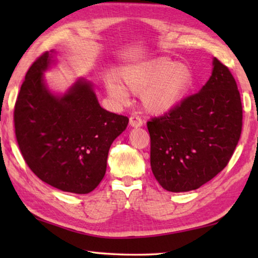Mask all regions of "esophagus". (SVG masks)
Here are the masks:
<instances>
[{
    "label": "esophagus",
    "instance_id": "34e87169",
    "mask_svg": "<svg viewBox=\"0 0 258 258\" xmlns=\"http://www.w3.org/2000/svg\"><path fill=\"white\" fill-rule=\"evenodd\" d=\"M130 125L132 127H141L143 125V121L141 119V117L139 115H132L130 117Z\"/></svg>",
    "mask_w": 258,
    "mask_h": 258
}]
</instances>
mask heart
I'll list each match as a JSON object with an SVG mask.
<instances>
[{
  "instance_id": "b5f03b06",
  "label": "heart",
  "mask_w": 258,
  "mask_h": 258,
  "mask_svg": "<svg viewBox=\"0 0 258 258\" xmlns=\"http://www.w3.org/2000/svg\"><path fill=\"white\" fill-rule=\"evenodd\" d=\"M121 80L109 77L106 87L109 95L117 101L127 99V89L134 93L142 92V101L151 112H164L181 102L190 90L194 76L190 68L167 58L140 61L125 67Z\"/></svg>"
}]
</instances>
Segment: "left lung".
Returning <instances> with one entry per match:
<instances>
[{
    "instance_id": "left-lung-1",
    "label": "left lung",
    "mask_w": 258,
    "mask_h": 258,
    "mask_svg": "<svg viewBox=\"0 0 258 258\" xmlns=\"http://www.w3.org/2000/svg\"><path fill=\"white\" fill-rule=\"evenodd\" d=\"M199 92L147 123L150 164L165 190H196L215 177L232 157L241 135L242 106L234 77L214 58Z\"/></svg>"
}]
</instances>
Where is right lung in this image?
<instances>
[{
    "instance_id": "right-lung-1",
    "label": "right lung",
    "mask_w": 258,
    "mask_h": 258,
    "mask_svg": "<svg viewBox=\"0 0 258 258\" xmlns=\"http://www.w3.org/2000/svg\"><path fill=\"white\" fill-rule=\"evenodd\" d=\"M52 52L34 61L15 104L17 142L26 164L51 186L84 195L102 181L109 148L128 124L101 108L92 84L78 80L63 95L52 94L43 72Z\"/></svg>"
}]
</instances>
